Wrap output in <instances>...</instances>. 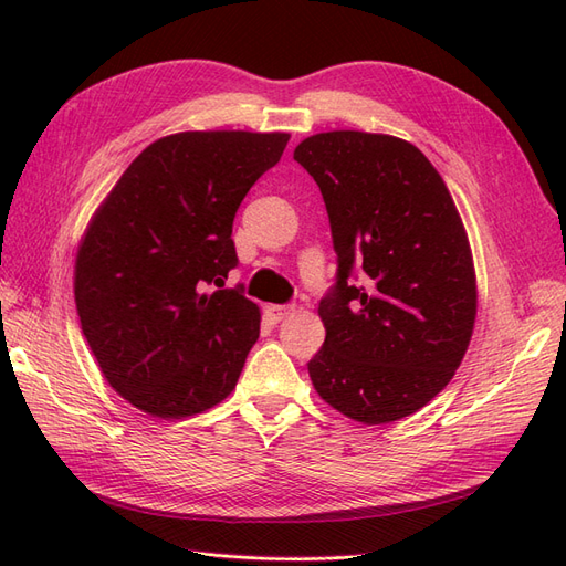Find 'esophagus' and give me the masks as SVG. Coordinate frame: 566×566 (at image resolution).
<instances>
[{
    "instance_id": "1",
    "label": "esophagus",
    "mask_w": 566,
    "mask_h": 566,
    "mask_svg": "<svg viewBox=\"0 0 566 566\" xmlns=\"http://www.w3.org/2000/svg\"><path fill=\"white\" fill-rule=\"evenodd\" d=\"M295 310L290 304H266L264 306V314H266V318L271 321V323H281L287 314H293Z\"/></svg>"
}]
</instances>
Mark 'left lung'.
<instances>
[{
    "instance_id": "left-lung-1",
    "label": "left lung",
    "mask_w": 566,
    "mask_h": 566,
    "mask_svg": "<svg viewBox=\"0 0 566 566\" xmlns=\"http://www.w3.org/2000/svg\"><path fill=\"white\" fill-rule=\"evenodd\" d=\"M293 158L321 188L337 252V283L318 304L314 389L364 424L413 416L451 382L476 318L472 250L449 188L389 134L321 132Z\"/></svg>"
}]
</instances>
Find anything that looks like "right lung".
<instances>
[{
  "label": "right lung",
  "instance_id": "obj_1",
  "mask_svg": "<svg viewBox=\"0 0 566 566\" xmlns=\"http://www.w3.org/2000/svg\"><path fill=\"white\" fill-rule=\"evenodd\" d=\"M285 132H179L144 148L98 205L75 260L82 333L108 385L163 420L233 391L260 306L224 287L233 217Z\"/></svg>",
  "mask_w": 566,
  "mask_h": 566
}]
</instances>
